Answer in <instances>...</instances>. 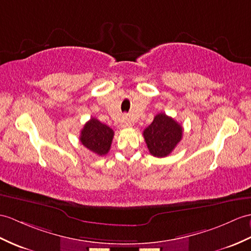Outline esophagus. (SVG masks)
Here are the masks:
<instances>
[{
    "mask_svg": "<svg viewBox=\"0 0 251 251\" xmlns=\"http://www.w3.org/2000/svg\"><path fill=\"white\" fill-rule=\"evenodd\" d=\"M121 127H123V128L131 127L130 121H129V119L127 118V116H123V118H122V121H121Z\"/></svg>",
    "mask_w": 251,
    "mask_h": 251,
    "instance_id": "esophagus-1",
    "label": "esophagus"
}]
</instances>
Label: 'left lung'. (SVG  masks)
<instances>
[{"instance_id": "1", "label": "left lung", "mask_w": 251, "mask_h": 251, "mask_svg": "<svg viewBox=\"0 0 251 251\" xmlns=\"http://www.w3.org/2000/svg\"><path fill=\"white\" fill-rule=\"evenodd\" d=\"M183 136V127L165 113L157 114L152 124L145 128L143 137L150 153L155 157L171 154Z\"/></svg>"}]
</instances>
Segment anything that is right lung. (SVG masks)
Listing matches in <instances>:
<instances>
[{"label": "right lung", "mask_w": 251, "mask_h": 251, "mask_svg": "<svg viewBox=\"0 0 251 251\" xmlns=\"http://www.w3.org/2000/svg\"><path fill=\"white\" fill-rule=\"evenodd\" d=\"M113 136L114 132L111 128L92 118L81 130L80 141L91 152L103 156L108 154L111 148Z\"/></svg>", "instance_id": "obj_1"}]
</instances>
